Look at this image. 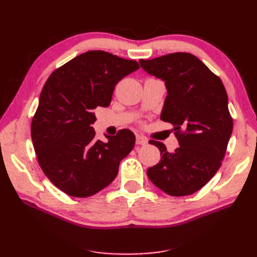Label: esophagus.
<instances>
[{
	"label": "esophagus",
	"instance_id": "obj_1",
	"mask_svg": "<svg viewBox=\"0 0 257 257\" xmlns=\"http://www.w3.org/2000/svg\"><path fill=\"white\" fill-rule=\"evenodd\" d=\"M136 144L137 145H142V146H146L148 144V139L142 135H137L136 136Z\"/></svg>",
	"mask_w": 257,
	"mask_h": 257
}]
</instances>
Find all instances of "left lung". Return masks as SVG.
<instances>
[{"label": "left lung", "instance_id": "left-lung-1", "mask_svg": "<svg viewBox=\"0 0 257 257\" xmlns=\"http://www.w3.org/2000/svg\"><path fill=\"white\" fill-rule=\"evenodd\" d=\"M139 63L145 72L165 82L167 96L161 120L174 124L180 146L169 153L163 143L150 141L162 158L147 175L169 195H191L215 175L226 152L232 132L226 90L219 77L188 52L142 59Z\"/></svg>", "mask_w": 257, "mask_h": 257}]
</instances>
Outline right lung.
<instances>
[{"label": "right lung", "mask_w": 257, "mask_h": 257, "mask_svg": "<svg viewBox=\"0 0 257 257\" xmlns=\"http://www.w3.org/2000/svg\"><path fill=\"white\" fill-rule=\"evenodd\" d=\"M139 68L136 61L87 51L56 69L46 81L31 125L38 163L49 180L67 195L92 196L109 185L135 135L121 130L96 141L94 109L111 102L115 84Z\"/></svg>", "instance_id": "1"}]
</instances>
